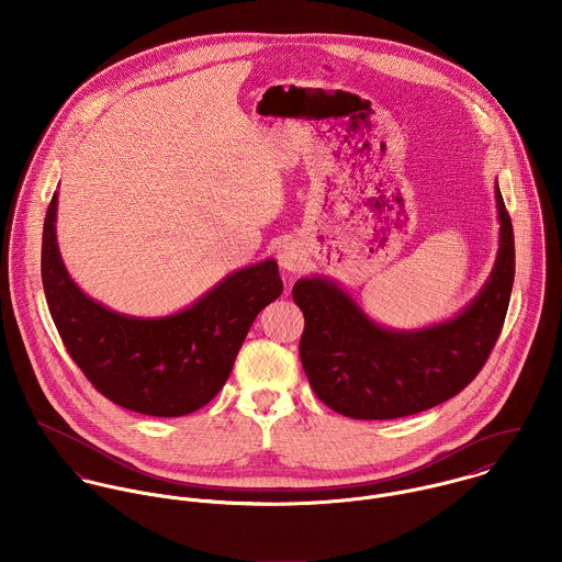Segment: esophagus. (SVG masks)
Masks as SVG:
<instances>
[{
    "label": "esophagus",
    "mask_w": 562,
    "mask_h": 562,
    "mask_svg": "<svg viewBox=\"0 0 562 562\" xmlns=\"http://www.w3.org/2000/svg\"><path fill=\"white\" fill-rule=\"evenodd\" d=\"M277 259H279V266L288 272H299L305 263V257H303V248L301 244L294 240L281 241L279 248H277Z\"/></svg>",
    "instance_id": "34e87169"
}]
</instances>
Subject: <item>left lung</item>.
I'll use <instances>...</instances> for the list:
<instances>
[{"mask_svg": "<svg viewBox=\"0 0 562 562\" xmlns=\"http://www.w3.org/2000/svg\"><path fill=\"white\" fill-rule=\"evenodd\" d=\"M499 248L481 294L452 321L394 330L370 321L339 285L299 279L292 299L305 316L301 361L328 408L355 419H394L463 392L486 363L506 318L515 279L510 216L495 183Z\"/></svg>", "mask_w": 562, "mask_h": 562, "instance_id": "8db88e82", "label": "left lung"}]
</instances>
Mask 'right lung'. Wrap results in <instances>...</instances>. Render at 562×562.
Masks as SVG:
<instances>
[{
	"label": "right lung",
	"mask_w": 562,
	"mask_h": 562,
	"mask_svg": "<svg viewBox=\"0 0 562 562\" xmlns=\"http://www.w3.org/2000/svg\"><path fill=\"white\" fill-rule=\"evenodd\" d=\"M58 192L43 227L41 277L54 324L83 376L108 401L156 417L188 415L227 383L257 314L281 296L274 259L236 270L166 318L116 314L69 277L56 240Z\"/></svg>",
	"instance_id": "right-lung-1"
}]
</instances>
